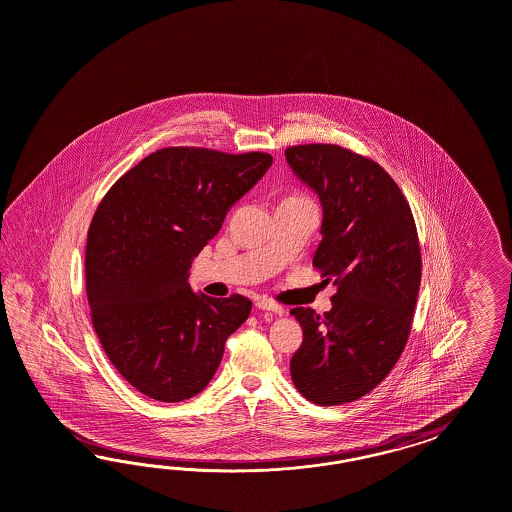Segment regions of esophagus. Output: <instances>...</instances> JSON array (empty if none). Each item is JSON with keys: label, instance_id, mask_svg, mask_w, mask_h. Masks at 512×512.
<instances>
[{"label": "esophagus", "instance_id": "34e87169", "mask_svg": "<svg viewBox=\"0 0 512 512\" xmlns=\"http://www.w3.org/2000/svg\"><path fill=\"white\" fill-rule=\"evenodd\" d=\"M259 310L264 311H272V313H276V315H281L283 313V308L279 306L278 302H274V300H270V298H261V300H257V304H255Z\"/></svg>", "mask_w": 512, "mask_h": 512}]
</instances>
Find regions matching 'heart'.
Masks as SVG:
<instances>
[{"mask_svg": "<svg viewBox=\"0 0 512 512\" xmlns=\"http://www.w3.org/2000/svg\"><path fill=\"white\" fill-rule=\"evenodd\" d=\"M287 199H304V197H298V195H293V197H287Z\"/></svg>", "mask_w": 512, "mask_h": 512, "instance_id": "obj_1", "label": "heart"}]
</instances>
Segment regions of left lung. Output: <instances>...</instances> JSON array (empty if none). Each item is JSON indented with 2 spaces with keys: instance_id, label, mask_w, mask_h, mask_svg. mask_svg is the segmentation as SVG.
<instances>
[{
  "instance_id": "obj_1",
  "label": "left lung",
  "mask_w": 512,
  "mask_h": 512,
  "mask_svg": "<svg viewBox=\"0 0 512 512\" xmlns=\"http://www.w3.org/2000/svg\"><path fill=\"white\" fill-rule=\"evenodd\" d=\"M285 157L323 204L313 266L338 287L325 315L291 310L304 332L291 377L317 405L355 402L387 377L409 338L422 272L417 225L372 159L336 144L291 146Z\"/></svg>"
}]
</instances>
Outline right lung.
<instances>
[{
    "label": "right lung",
    "mask_w": 512,
    "mask_h": 512,
    "mask_svg": "<svg viewBox=\"0 0 512 512\" xmlns=\"http://www.w3.org/2000/svg\"><path fill=\"white\" fill-rule=\"evenodd\" d=\"M272 155L176 146L144 157L110 187L86 242L92 325L112 366L157 402H182L210 383L225 341L249 317L246 296L191 291V261Z\"/></svg>",
    "instance_id": "add662e5"
}]
</instances>
